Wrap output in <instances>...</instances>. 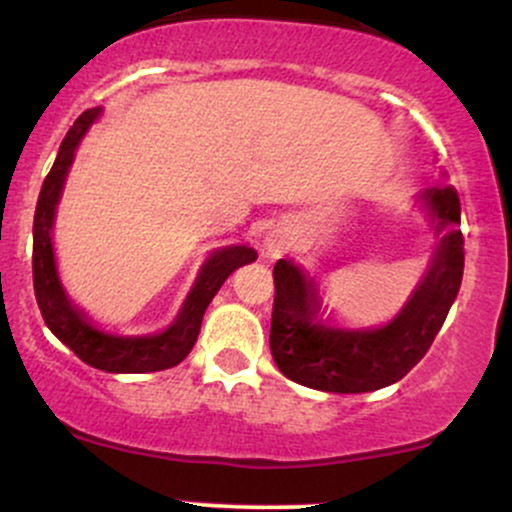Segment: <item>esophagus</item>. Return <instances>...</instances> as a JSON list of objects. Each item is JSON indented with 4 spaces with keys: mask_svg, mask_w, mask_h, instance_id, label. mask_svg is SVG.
<instances>
[{
    "mask_svg": "<svg viewBox=\"0 0 512 512\" xmlns=\"http://www.w3.org/2000/svg\"><path fill=\"white\" fill-rule=\"evenodd\" d=\"M267 248L272 250V252H279V248H281V240H276V238H269V240H267Z\"/></svg>",
    "mask_w": 512,
    "mask_h": 512,
    "instance_id": "obj_1",
    "label": "esophagus"
}]
</instances>
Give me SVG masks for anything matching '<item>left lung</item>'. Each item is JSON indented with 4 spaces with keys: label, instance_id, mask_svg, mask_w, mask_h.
Masks as SVG:
<instances>
[{
    "label": "left lung",
    "instance_id": "8db88e82",
    "mask_svg": "<svg viewBox=\"0 0 512 512\" xmlns=\"http://www.w3.org/2000/svg\"><path fill=\"white\" fill-rule=\"evenodd\" d=\"M421 199L431 211L438 248L431 267L390 325L378 330H334L317 322L320 296L315 279L296 264H274V310L269 349L293 383L322 392L356 395L402 380L443 327L464 272L460 197L455 187H433Z\"/></svg>",
    "mask_w": 512,
    "mask_h": 512
}]
</instances>
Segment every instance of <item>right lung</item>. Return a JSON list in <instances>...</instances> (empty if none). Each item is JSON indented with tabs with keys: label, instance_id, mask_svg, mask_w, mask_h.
<instances>
[{
	"label": "right lung",
	"instance_id": "1",
	"mask_svg": "<svg viewBox=\"0 0 512 512\" xmlns=\"http://www.w3.org/2000/svg\"><path fill=\"white\" fill-rule=\"evenodd\" d=\"M98 115H101V108H91L76 117L74 125L69 127L67 137L62 139L60 154L52 163L48 178L40 187V197L38 204H35L33 216L35 301H38V308L50 332L62 344H67L88 366L105 370V373H154V370L178 366L182 358L190 354L199 337L204 310H207L211 298L216 296L223 281L236 272L238 267L255 262L257 252L248 248V245H228V248L216 250L204 262L202 272L197 276V284L192 286L180 315L175 317V322L166 332L146 334V337H117V334L96 330L88 322V317L79 308H74L62 289L55 267L50 231L64 180H67L69 166L74 161L76 146H79L81 137L88 132V127L98 120Z\"/></svg>",
	"mask_w": 512,
	"mask_h": 512
}]
</instances>
